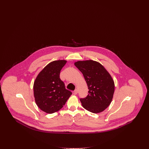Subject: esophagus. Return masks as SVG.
Instances as JSON below:
<instances>
[{
	"label": "esophagus",
	"instance_id": "1",
	"mask_svg": "<svg viewBox=\"0 0 149 149\" xmlns=\"http://www.w3.org/2000/svg\"><path fill=\"white\" fill-rule=\"evenodd\" d=\"M78 90L77 89H76L74 91V94H75V95H76V94H78Z\"/></svg>",
	"mask_w": 149,
	"mask_h": 149
}]
</instances>
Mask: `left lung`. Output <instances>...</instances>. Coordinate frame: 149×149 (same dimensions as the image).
Masks as SVG:
<instances>
[{
	"instance_id": "8db88e82",
	"label": "left lung",
	"mask_w": 149,
	"mask_h": 149,
	"mask_svg": "<svg viewBox=\"0 0 149 149\" xmlns=\"http://www.w3.org/2000/svg\"><path fill=\"white\" fill-rule=\"evenodd\" d=\"M75 66L82 72L88 87V95L80 100L83 107L94 113L103 111L113 96L114 83L102 65L93 60L79 61Z\"/></svg>"
}]
</instances>
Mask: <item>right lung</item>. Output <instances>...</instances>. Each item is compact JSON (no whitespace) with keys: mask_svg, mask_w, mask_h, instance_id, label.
<instances>
[{"mask_svg":"<svg viewBox=\"0 0 149 149\" xmlns=\"http://www.w3.org/2000/svg\"><path fill=\"white\" fill-rule=\"evenodd\" d=\"M66 63L56 60L47 65L36 79L33 91L37 106L47 113H53L64 107L72 92L66 89L60 78V71Z\"/></svg>","mask_w":149,"mask_h":149,"instance_id":"obj_1","label":"right lung"}]
</instances>
